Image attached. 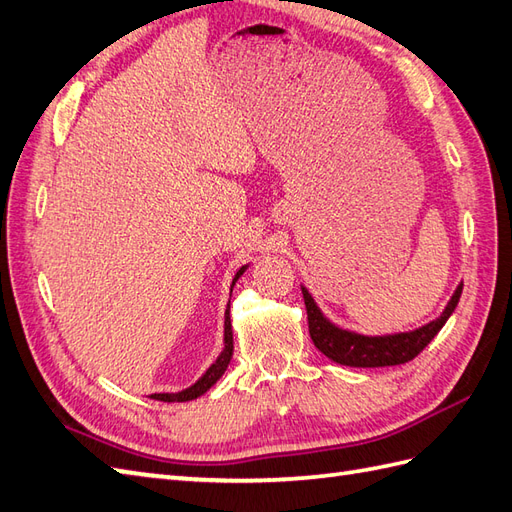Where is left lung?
Masks as SVG:
<instances>
[{
    "label": "left lung",
    "instance_id": "1",
    "mask_svg": "<svg viewBox=\"0 0 512 512\" xmlns=\"http://www.w3.org/2000/svg\"><path fill=\"white\" fill-rule=\"evenodd\" d=\"M304 304L308 313V330L310 339H313L315 347L326 354L330 360L345 367H393L404 365L408 360H413L423 347H426L439 330L445 326V321L450 319L454 308L463 293V282L456 286L450 302L443 308V313L434 321L426 323L417 330L410 332H395V334H363L350 328H343L339 323H334L326 313L319 308L315 297L302 284Z\"/></svg>",
    "mask_w": 512,
    "mask_h": 512
}]
</instances>
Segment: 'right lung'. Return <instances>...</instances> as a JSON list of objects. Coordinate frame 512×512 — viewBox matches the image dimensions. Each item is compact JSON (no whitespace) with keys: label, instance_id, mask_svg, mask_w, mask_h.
<instances>
[{"label":"right lung","instance_id":"1","mask_svg":"<svg viewBox=\"0 0 512 512\" xmlns=\"http://www.w3.org/2000/svg\"><path fill=\"white\" fill-rule=\"evenodd\" d=\"M247 267H249V263L243 265L239 271L234 273L232 284H230V295H232V289H234L236 280L243 276ZM232 352H234V341H232V321H230V302H228L226 315H223V350L219 352L215 363L210 365L202 373V378H199L197 382H193L189 389H182L178 393H154L152 397H154V400H158V402H191V400H197V397H202L210 389V386H213L223 376V373H226L230 360H232Z\"/></svg>","mask_w":512,"mask_h":512}]
</instances>
